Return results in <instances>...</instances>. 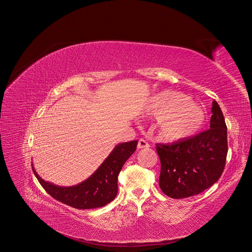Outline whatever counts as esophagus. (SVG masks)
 <instances>
[{
	"instance_id": "34e87169",
	"label": "esophagus",
	"mask_w": 252,
	"mask_h": 252,
	"mask_svg": "<svg viewBox=\"0 0 252 252\" xmlns=\"http://www.w3.org/2000/svg\"><path fill=\"white\" fill-rule=\"evenodd\" d=\"M149 147H150V145H149V142L147 140H145V139H139L138 140V143H137L138 149H145V148H149Z\"/></svg>"
}]
</instances>
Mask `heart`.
I'll use <instances>...</instances> for the list:
<instances>
[{"mask_svg": "<svg viewBox=\"0 0 252 252\" xmlns=\"http://www.w3.org/2000/svg\"><path fill=\"white\" fill-rule=\"evenodd\" d=\"M142 113L147 117L158 119V134L167 141L193 136L206 122V114L200 105L187 95L172 90L154 94Z\"/></svg>", "mask_w": 252, "mask_h": 252, "instance_id": "obj_1", "label": "heart"}]
</instances>
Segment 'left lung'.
I'll use <instances>...</instances> for the list:
<instances>
[{
  "label": "left lung",
  "mask_w": 252,
  "mask_h": 252,
  "mask_svg": "<svg viewBox=\"0 0 252 252\" xmlns=\"http://www.w3.org/2000/svg\"><path fill=\"white\" fill-rule=\"evenodd\" d=\"M210 129L167 145H157L161 162L159 186L173 199L195 196L219 181L227 154L224 117L213 100Z\"/></svg>",
  "instance_id": "8db88e82"
}]
</instances>
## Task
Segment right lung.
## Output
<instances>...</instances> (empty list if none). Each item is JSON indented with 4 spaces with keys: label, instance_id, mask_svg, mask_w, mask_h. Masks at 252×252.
<instances>
[{
    "label": "right lung",
    "instance_id": "add662e5",
    "mask_svg": "<svg viewBox=\"0 0 252 252\" xmlns=\"http://www.w3.org/2000/svg\"><path fill=\"white\" fill-rule=\"evenodd\" d=\"M137 140L117 145L106 159L86 181L73 187H61L45 182L32 167L41 186L54 199L77 209H92L105 206L118 194V175L123 165L132 155Z\"/></svg>",
    "mask_w": 252,
    "mask_h": 252
}]
</instances>
